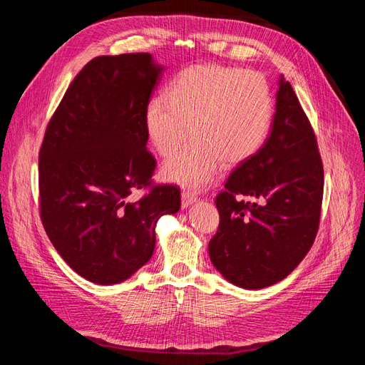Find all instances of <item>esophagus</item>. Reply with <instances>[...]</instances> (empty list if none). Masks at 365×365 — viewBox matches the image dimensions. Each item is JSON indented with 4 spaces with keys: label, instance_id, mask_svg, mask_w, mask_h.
<instances>
[{
    "label": "esophagus",
    "instance_id": "34e87169",
    "mask_svg": "<svg viewBox=\"0 0 365 365\" xmlns=\"http://www.w3.org/2000/svg\"><path fill=\"white\" fill-rule=\"evenodd\" d=\"M196 195L192 192V190H182V193H181V205H182V208H187V207H190L192 204H195L196 202Z\"/></svg>",
    "mask_w": 365,
    "mask_h": 365
}]
</instances>
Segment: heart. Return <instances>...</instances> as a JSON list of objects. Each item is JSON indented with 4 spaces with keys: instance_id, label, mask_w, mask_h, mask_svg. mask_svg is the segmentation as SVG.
Returning <instances> with one entry per match:
<instances>
[{
    "instance_id": "1",
    "label": "heart",
    "mask_w": 365,
    "mask_h": 365,
    "mask_svg": "<svg viewBox=\"0 0 365 365\" xmlns=\"http://www.w3.org/2000/svg\"><path fill=\"white\" fill-rule=\"evenodd\" d=\"M274 114L271 88L257 71L224 65H195L169 85L168 96L146 105L149 141L170 157L187 137L193 138L163 165L164 180L201 189L219 173L220 163L250 160L268 138Z\"/></svg>"
}]
</instances>
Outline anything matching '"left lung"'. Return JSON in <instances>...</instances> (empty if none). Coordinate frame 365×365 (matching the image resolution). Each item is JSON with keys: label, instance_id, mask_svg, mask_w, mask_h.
<instances>
[{"label": "left lung", "instance_id": "8db88e82", "mask_svg": "<svg viewBox=\"0 0 365 365\" xmlns=\"http://www.w3.org/2000/svg\"><path fill=\"white\" fill-rule=\"evenodd\" d=\"M323 189L311 121L282 76L268 140L237 165L216 196L220 220L208 244L215 268L244 289L288 277L315 240Z\"/></svg>", "mask_w": 365, "mask_h": 365}]
</instances>
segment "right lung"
<instances>
[{
    "mask_svg": "<svg viewBox=\"0 0 365 365\" xmlns=\"http://www.w3.org/2000/svg\"><path fill=\"white\" fill-rule=\"evenodd\" d=\"M163 70L149 53L94 58L43 135L42 225L68 267L97 284L125 282L148 263L158 219L181 207L178 187L152 184L157 161L146 149L145 111Z\"/></svg>",
    "mask_w": 365,
    "mask_h": 365,
    "instance_id": "1",
    "label": "right lung"
}]
</instances>
